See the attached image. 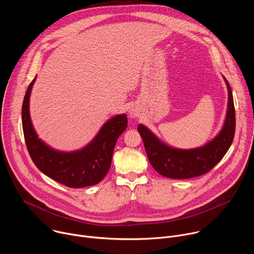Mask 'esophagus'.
Returning a JSON list of instances; mask_svg holds the SVG:
<instances>
[{
  "mask_svg": "<svg viewBox=\"0 0 254 254\" xmlns=\"http://www.w3.org/2000/svg\"><path fill=\"white\" fill-rule=\"evenodd\" d=\"M128 115H129L130 118L136 119V118H138L139 113H138V111L136 110V108H135L134 106H132V107H130V110H129V112H128Z\"/></svg>",
  "mask_w": 254,
  "mask_h": 254,
  "instance_id": "obj_1",
  "label": "esophagus"
}]
</instances>
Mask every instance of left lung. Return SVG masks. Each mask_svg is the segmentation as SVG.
Listing matches in <instances>:
<instances>
[{
    "label": "left lung",
    "instance_id": "obj_1",
    "mask_svg": "<svg viewBox=\"0 0 254 254\" xmlns=\"http://www.w3.org/2000/svg\"><path fill=\"white\" fill-rule=\"evenodd\" d=\"M228 89L226 119L222 129L203 147L182 150L161 141L147 127L137 126L148 159L162 176L171 179H189L201 176L213 169L229 150L235 133V108L231 87L224 77Z\"/></svg>",
    "mask_w": 254,
    "mask_h": 254
}]
</instances>
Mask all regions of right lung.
Instances as JSON below:
<instances>
[{
	"instance_id": "obj_1",
	"label": "right lung",
	"mask_w": 254,
	"mask_h": 254,
	"mask_svg": "<svg viewBox=\"0 0 254 254\" xmlns=\"http://www.w3.org/2000/svg\"><path fill=\"white\" fill-rule=\"evenodd\" d=\"M36 77L28 86L22 105V125L30 157L43 174L70 188L92 186L111 168L115 146L127 127V118L118 115L108 120L95 137L81 150L60 152L42 141L36 133L29 113L30 94Z\"/></svg>"
}]
</instances>
